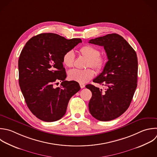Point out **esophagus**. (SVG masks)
<instances>
[{"label": "esophagus", "mask_w": 157, "mask_h": 157, "mask_svg": "<svg viewBox=\"0 0 157 157\" xmlns=\"http://www.w3.org/2000/svg\"><path fill=\"white\" fill-rule=\"evenodd\" d=\"M80 86L81 88H83L85 86V85L84 84H83V83H80Z\"/></svg>", "instance_id": "34e87169"}]
</instances>
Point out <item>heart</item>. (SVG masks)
<instances>
[{"mask_svg":"<svg viewBox=\"0 0 157 157\" xmlns=\"http://www.w3.org/2000/svg\"><path fill=\"white\" fill-rule=\"evenodd\" d=\"M80 54L87 59L86 67H91L97 71H101L105 65V59L100 56L99 50L93 46L86 45L80 49ZM75 53L73 50L66 52L63 56V63L67 67L74 66ZM94 75V71L91 69L85 70L72 69L68 72V77L71 80L75 81L80 83L89 82Z\"/></svg>","mask_w":157,"mask_h":157,"instance_id":"b5f03b06","label":"heart"}]
</instances>
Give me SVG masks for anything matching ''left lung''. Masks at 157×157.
Returning a JSON list of instances; mask_svg holds the SVG:
<instances>
[{"instance_id":"obj_1","label":"left lung","mask_w":157,"mask_h":157,"mask_svg":"<svg viewBox=\"0 0 157 157\" xmlns=\"http://www.w3.org/2000/svg\"><path fill=\"white\" fill-rule=\"evenodd\" d=\"M89 43L104 47L108 61L102 72L93 80L106 86L105 91L93 85L86 88L92 93L88 107L99 121L117 118L129 107L137 87L138 63L134 50L117 34L91 39Z\"/></svg>"}]
</instances>
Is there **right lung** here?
Returning <instances> with one entry per match:
<instances>
[{
  "label": "right lung",
  "mask_w": 157,
  "mask_h": 157,
  "mask_svg": "<svg viewBox=\"0 0 157 157\" xmlns=\"http://www.w3.org/2000/svg\"><path fill=\"white\" fill-rule=\"evenodd\" d=\"M82 43L53 33L39 34L29 39L19 60V84L26 104L39 119L52 122L66 113L71 98L80 87L77 82L66 81L63 64L64 54ZM62 82L59 87L54 85Z\"/></svg>",
  "instance_id": "obj_1"
}]
</instances>
